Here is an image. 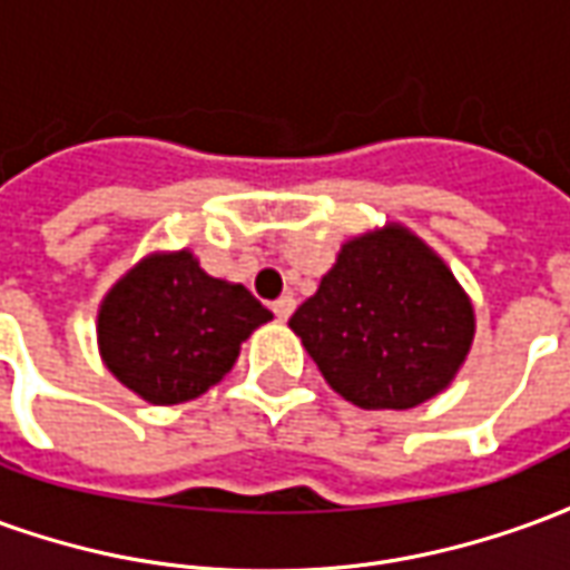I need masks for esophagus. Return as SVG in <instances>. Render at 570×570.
Instances as JSON below:
<instances>
[{
  "instance_id": "esophagus-1",
  "label": "esophagus",
  "mask_w": 570,
  "mask_h": 570,
  "mask_svg": "<svg viewBox=\"0 0 570 570\" xmlns=\"http://www.w3.org/2000/svg\"><path fill=\"white\" fill-rule=\"evenodd\" d=\"M272 311H274V317H277V321H289V314L296 311V298H293V296H281L272 305Z\"/></svg>"
}]
</instances>
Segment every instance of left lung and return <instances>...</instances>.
<instances>
[{"label":"left lung","instance_id":"left-lung-1","mask_svg":"<svg viewBox=\"0 0 570 570\" xmlns=\"http://www.w3.org/2000/svg\"><path fill=\"white\" fill-rule=\"evenodd\" d=\"M289 330L347 403L415 409L452 384L476 317L449 265L391 223L347 240Z\"/></svg>","mask_w":570,"mask_h":570}]
</instances>
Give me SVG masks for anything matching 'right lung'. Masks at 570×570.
<instances>
[{"mask_svg":"<svg viewBox=\"0 0 570 570\" xmlns=\"http://www.w3.org/2000/svg\"><path fill=\"white\" fill-rule=\"evenodd\" d=\"M272 321L247 286L210 277L188 249L151 253L97 314L106 370L151 406L195 400L235 366L240 342Z\"/></svg>","mask_w":570,"mask_h":570,"instance_id":"1","label":"right lung"}]
</instances>
